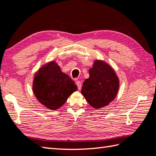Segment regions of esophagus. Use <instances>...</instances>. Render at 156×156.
<instances>
[{"mask_svg":"<svg viewBox=\"0 0 156 156\" xmlns=\"http://www.w3.org/2000/svg\"><path fill=\"white\" fill-rule=\"evenodd\" d=\"M76 85H77L78 88L79 89V90H80V89L81 88V87H82V83H81V82H80V81H79V80H77V81L76 82Z\"/></svg>","mask_w":156,"mask_h":156,"instance_id":"obj_1","label":"esophagus"}]
</instances>
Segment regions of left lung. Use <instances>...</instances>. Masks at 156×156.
<instances>
[{"label": "left lung", "instance_id": "obj_1", "mask_svg": "<svg viewBox=\"0 0 156 156\" xmlns=\"http://www.w3.org/2000/svg\"><path fill=\"white\" fill-rule=\"evenodd\" d=\"M90 77L86 79L81 93L92 107L102 108L108 105L117 96L119 79L110 66L96 60L89 69Z\"/></svg>", "mask_w": 156, "mask_h": 156}]
</instances>
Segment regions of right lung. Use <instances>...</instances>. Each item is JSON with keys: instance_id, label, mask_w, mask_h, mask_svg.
<instances>
[{"instance_id": "obj_1", "label": "right lung", "mask_w": 156, "mask_h": 156, "mask_svg": "<svg viewBox=\"0 0 156 156\" xmlns=\"http://www.w3.org/2000/svg\"><path fill=\"white\" fill-rule=\"evenodd\" d=\"M77 89L75 82L61 71L55 62H49L39 69L33 84V90L37 100L51 110L62 107Z\"/></svg>"}]
</instances>
